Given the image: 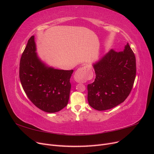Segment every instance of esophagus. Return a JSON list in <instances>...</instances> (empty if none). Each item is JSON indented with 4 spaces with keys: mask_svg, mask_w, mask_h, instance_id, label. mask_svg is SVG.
Listing matches in <instances>:
<instances>
[{
    "mask_svg": "<svg viewBox=\"0 0 154 154\" xmlns=\"http://www.w3.org/2000/svg\"><path fill=\"white\" fill-rule=\"evenodd\" d=\"M74 79L76 82L83 83L86 81L87 76L85 72V70L83 67L78 69L77 71L74 73Z\"/></svg>",
    "mask_w": 154,
    "mask_h": 154,
    "instance_id": "1",
    "label": "esophagus"
}]
</instances>
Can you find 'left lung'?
<instances>
[{"mask_svg": "<svg viewBox=\"0 0 154 154\" xmlns=\"http://www.w3.org/2000/svg\"><path fill=\"white\" fill-rule=\"evenodd\" d=\"M93 67L96 78L87 85L90 106L106 110L123 103L132 91L136 74V57L128 43L121 52L111 49Z\"/></svg>", "mask_w": 154, "mask_h": 154, "instance_id": "left-lung-1", "label": "left lung"}]
</instances>
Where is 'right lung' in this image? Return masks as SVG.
I'll return each instance as SVG.
<instances>
[{
	"label": "right lung",
	"mask_w": 154,
	"mask_h": 154,
	"mask_svg": "<svg viewBox=\"0 0 154 154\" xmlns=\"http://www.w3.org/2000/svg\"><path fill=\"white\" fill-rule=\"evenodd\" d=\"M73 70L56 69L41 61L36 53L35 36L29 39L20 62L19 77L27 96L36 107L54 113L66 106Z\"/></svg>",
	"instance_id": "add662e5"
}]
</instances>
